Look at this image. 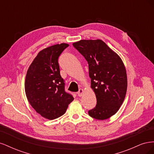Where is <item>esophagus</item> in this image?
I'll return each mask as SVG.
<instances>
[{
    "mask_svg": "<svg viewBox=\"0 0 154 154\" xmlns=\"http://www.w3.org/2000/svg\"><path fill=\"white\" fill-rule=\"evenodd\" d=\"M83 92H84V91H83V90L82 89V88H80V89H79V91H78V92H77L78 96L81 97V96L83 95Z\"/></svg>",
    "mask_w": 154,
    "mask_h": 154,
    "instance_id": "34e87169",
    "label": "esophagus"
}]
</instances>
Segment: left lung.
I'll list each match as a JSON object with an SVG mask.
<instances>
[{
	"label": "left lung",
	"instance_id": "8db88e82",
	"mask_svg": "<svg viewBox=\"0 0 154 154\" xmlns=\"http://www.w3.org/2000/svg\"><path fill=\"white\" fill-rule=\"evenodd\" d=\"M88 64L91 88L97 103L88 113L104 120L119 109L127 89V72L119 56L101 40H82L72 44Z\"/></svg>",
	"mask_w": 154,
	"mask_h": 154
}]
</instances>
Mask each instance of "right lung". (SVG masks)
Masks as SVG:
<instances>
[{"label": "right lung", "instance_id": "obj_1", "mask_svg": "<svg viewBox=\"0 0 154 154\" xmlns=\"http://www.w3.org/2000/svg\"><path fill=\"white\" fill-rule=\"evenodd\" d=\"M68 46L63 43L42 50L26 74L25 92L27 100L37 113L50 120L64 114L74 100L72 95L65 91L58 62L60 55Z\"/></svg>", "mask_w": 154, "mask_h": 154}]
</instances>
